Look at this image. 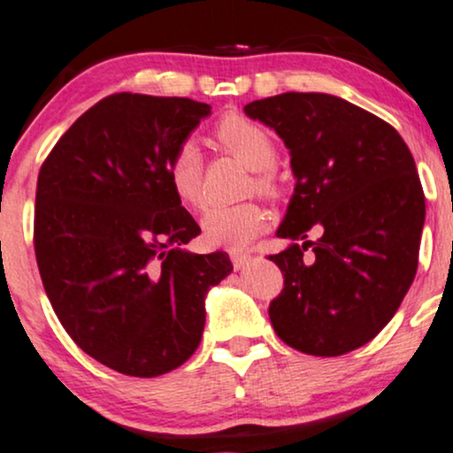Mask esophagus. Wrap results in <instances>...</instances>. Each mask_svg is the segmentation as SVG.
<instances>
[{
	"instance_id": "34e87169",
	"label": "esophagus",
	"mask_w": 453,
	"mask_h": 453,
	"mask_svg": "<svg viewBox=\"0 0 453 453\" xmlns=\"http://www.w3.org/2000/svg\"><path fill=\"white\" fill-rule=\"evenodd\" d=\"M228 254H231L233 267H235V269L246 267L248 261H250V254H246V252H242V250H231Z\"/></svg>"
}]
</instances>
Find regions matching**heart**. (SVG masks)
Masks as SVG:
<instances>
[{
    "label": "heart",
    "instance_id": "obj_1",
    "mask_svg": "<svg viewBox=\"0 0 453 453\" xmlns=\"http://www.w3.org/2000/svg\"><path fill=\"white\" fill-rule=\"evenodd\" d=\"M218 143L231 151L237 160L257 175V188L272 195L273 180L267 175L276 162V143L265 128L240 115H228L216 126ZM166 180L173 195L186 207H199L203 203V156L195 141H184L166 162ZM267 211L257 203L240 205H218L201 216L203 240L210 246L243 250L258 233L265 231Z\"/></svg>",
    "mask_w": 453,
    "mask_h": 453
}]
</instances>
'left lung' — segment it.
Instances as JSON below:
<instances>
[{"label":"left lung","instance_id":"8db88e82","mask_svg":"<svg viewBox=\"0 0 453 453\" xmlns=\"http://www.w3.org/2000/svg\"><path fill=\"white\" fill-rule=\"evenodd\" d=\"M243 113L280 136L295 177L276 231L291 243L269 257L284 276L269 303L273 329L317 357L364 347L391 321L418 272L426 199L409 147L388 121L332 94L287 91ZM312 226L319 242L305 240Z\"/></svg>","mask_w":453,"mask_h":453}]
</instances>
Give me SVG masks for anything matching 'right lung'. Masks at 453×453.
Listing matches in <instances>:
<instances>
[{
  "instance_id": "right-lung-1",
  "label": "right lung",
  "mask_w": 453,
  "mask_h": 453,
  "mask_svg": "<svg viewBox=\"0 0 453 453\" xmlns=\"http://www.w3.org/2000/svg\"><path fill=\"white\" fill-rule=\"evenodd\" d=\"M210 113L190 98L113 94L40 169L34 246L50 306L85 353L128 377L195 353L207 293L233 272L226 252L186 250L201 228L166 180L173 151Z\"/></svg>"
}]
</instances>
